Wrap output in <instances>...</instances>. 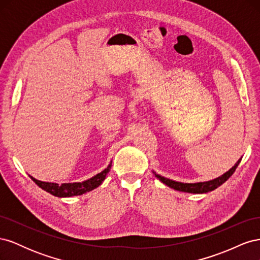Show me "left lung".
<instances>
[{"label":"left lung","mask_w":260,"mask_h":260,"mask_svg":"<svg viewBox=\"0 0 260 260\" xmlns=\"http://www.w3.org/2000/svg\"><path fill=\"white\" fill-rule=\"evenodd\" d=\"M240 161H241V159H239L237 161V164H235L229 171H226L225 174H223L222 176H220V177H218L214 180L205 181V182L183 183V182H178V181H174V180H170V179H167L165 177H161L159 175H157L156 172H154V174H155V177L158 178L162 183H165L167 186H169L171 188H174V190H177V191H180V192L193 193V194H202V193H207V192H210V191H214L215 188H217L218 186H220L222 183H224L225 181L233 175V172L239 166Z\"/></svg>","instance_id":"1"}]
</instances>
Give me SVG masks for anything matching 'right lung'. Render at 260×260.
<instances>
[{"instance_id":"obj_1","label":"right lung","mask_w":260,"mask_h":260,"mask_svg":"<svg viewBox=\"0 0 260 260\" xmlns=\"http://www.w3.org/2000/svg\"><path fill=\"white\" fill-rule=\"evenodd\" d=\"M111 167H112V162L108 165L106 169L100 172V174L92 177L91 179L82 181V182L58 184V183H52V182H43V181L37 180L31 176H30V178L32 179L34 182L38 186H40L42 190L46 191L54 196H57V198H70V196L82 195L86 192H90V191L94 190V188H96L105 180L108 171L111 170Z\"/></svg>"}]
</instances>
